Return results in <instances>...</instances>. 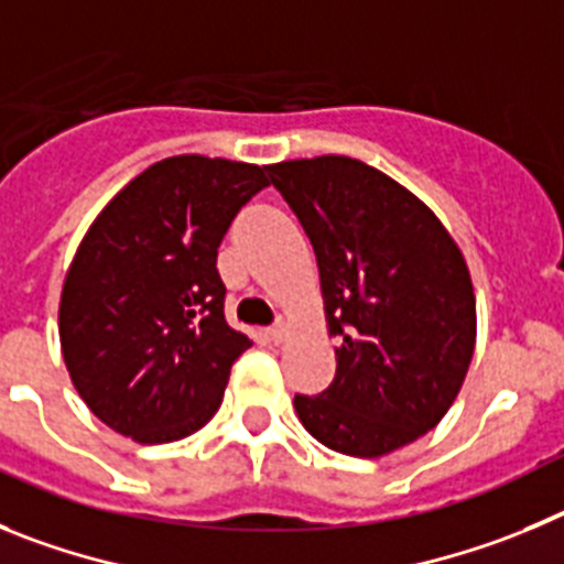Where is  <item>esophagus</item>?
Instances as JSON below:
<instances>
[{
	"instance_id": "34e87169",
	"label": "esophagus",
	"mask_w": 564,
	"mask_h": 564,
	"mask_svg": "<svg viewBox=\"0 0 564 564\" xmlns=\"http://www.w3.org/2000/svg\"><path fill=\"white\" fill-rule=\"evenodd\" d=\"M267 334H270L272 343H283L286 339V319H278L275 326L267 328Z\"/></svg>"
}]
</instances>
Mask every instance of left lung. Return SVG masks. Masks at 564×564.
<instances>
[{
	"mask_svg": "<svg viewBox=\"0 0 564 564\" xmlns=\"http://www.w3.org/2000/svg\"><path fill=\"white\" fill-rule=\"evenodd\" d=\"M319 267L334 382L294 395L303 427L337 453L379 458L444 419L475 351L469 270L435 213L351 156L270 165Z\"/></svg>",
	"mask_w": 564,
	"mask_h": 564,
	"instance_id": "left-lung-1",
	"label": "left lung"
}]
</instances>
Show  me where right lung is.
Returning <instances> with one entry per match:
<instances>
[{
  "instance_id": "add662e5",
  "label": "right lung",
  "mask_w": 564,
  "mask_h": 564,
  "mask_svg": "<svg viewBox=\"0 0 564 564\" xmlns=\"http://www.w3.org/2000/svg\"><path fill=\"white\" fill-rule=\"evenodd\" d=\"M263 169L169 156L131 180L80 241L64 281L61 351L111 430L165 444L205 427L250 339L227 326L216 258Z\"/></svg>"
}]
</instances>
